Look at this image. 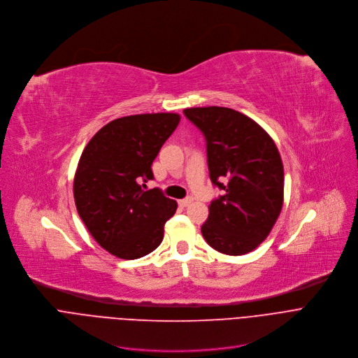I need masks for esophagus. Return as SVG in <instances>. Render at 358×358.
<instances>
[{"label":"esophagus","mask_w":358,"mask_h":358,"mask_svg":"<svg viewBox=\"0 0 358 358\" xmlns=\"http://www.w3.org/2000/svg\"><path fill=\"white\" fill-rule=\"evenodd\" d=\"M192 201H193V199H192V197H186V199L179 200V206H180V207H187Z\"/></svg>","instance_id":"esophagus-1"}]
</instances>
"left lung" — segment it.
Listing matches in <instances>:
<instances>
[{"mask_svg":"<svg viewBox=\"0 0 358 358\" xmlns=\"http://www.w3.org/2000/svg\"><path fill=\"white\" fill-rule=\"evenodd\" d=\"M183 113L204 134L210 179L224 190L210 203L201 234L219 252H251L268 237L283 204V165L275 142L233 108L193 107Z\"/></svg>","mask_w":358,"mask_h":358,"instance_id":"8db88e82","label":"left lung"}]
</instances>
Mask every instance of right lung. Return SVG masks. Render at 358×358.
<instances>
[{"mask_svg":"<svg viewBox=\"0 0 358 358\" xmlns=\"http://www.w3.org/2000/svg\"><path fill=\"white\" fill-rule=\"evenodd\" d=\"M180 121L176 113L127 115L106 124L89 141L75 173L80 219L110 254L136 259L164 240V226L178 203L159 189L144 192L152 162Z\"/></svg>","mask_w":358,"mask_h":358,"instance_id":"right-lung-1","label":"right lung"}]
</instances>
